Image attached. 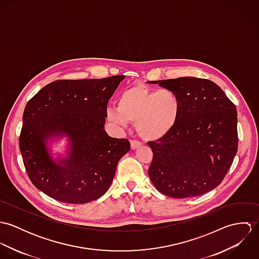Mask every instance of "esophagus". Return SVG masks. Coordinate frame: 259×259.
Here are the masks:
<instances>
[{
  "instance_id": "34e87169",
  "label": "esophagus",
  "mask_w": 259,
  "mask_h": 259,
  "mask_svg": "<svg viewBox=\"0 0 259 259\" xmlns=\"http://www.w3.org/2000/svg\"><path fill=\"white\" fill-rule=\"evenodd\" d=\"M140 147H141V143L139 141H136V140L131 141V148H132V149H137Z\"/></svg>"
}]
</instances>
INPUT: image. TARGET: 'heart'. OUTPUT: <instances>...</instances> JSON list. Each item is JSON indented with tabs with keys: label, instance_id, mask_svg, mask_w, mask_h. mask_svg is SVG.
I'll list each match as a JSON object with an SVG mask.
<instances>
[{
	"label": "heart",
	"instance_id": "heart-1",
	"mask_svg": "<svg viewBox=\"0 0 259 259\" xmlns=\"http://www.w3.org/2000/svg\"><path fill=\"white\" fill-rule=\"evenodd\" d=\"M116 104L117 107L108 109L107 118L120 127L135 122L138 135L146 142H157L168 136L179 121L182 107L175 92L154 91L143 84L122 91Z\"/></svg>",
	"mask_w": 259,
	"mask_h": 259
}]
</instances>
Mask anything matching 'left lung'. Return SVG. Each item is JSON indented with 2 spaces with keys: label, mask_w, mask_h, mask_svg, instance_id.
Masks as SVG:
<instances>
[{
  "label": "left lung",
  "mask_w": 259,
  "mask_h": 259,
  "mask_svg": "<svg viewBox=\"0 0 259 259\" xmlns=\"http://www.w3.org/2000/svg\"><path fill=\"white\" fill-rule=\"evenodd\" d=\"M181 99L171 133L149 142L148 176L155 188L175 198L201 195L220 185L237 152V112L222 89L205 78L184 76L150 80Z\"/></svg>",
  "instance_id": "obj_1"
}]
</instances>
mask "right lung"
Wrapping results in <instances>:
<instances>
[{"instance_id":"obj_1","label":"right lung","mask_w":259,"mask_h":259,"mask_svg":"<svg viewBox=\"0 0 259 259\" xmlns=\"http://www.w3.org/2000/svg\"><path fill=\"white\" fill-rule=\"evenodd\" d=\"M125 75L62 79L44 87L23 114L20 150L38 190L66 203H87L110 188L118 160L130 150L125 139L104 130L109 100ZM66 136V156L53 158L49 141Z\"/></svg>"}]
</instances>
